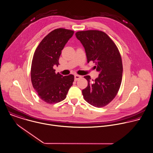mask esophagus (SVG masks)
<instances>
[{
  "instance_id": "obj_1",
  "label": "esophagus",
  "mask_w": 153,
  "mask_h": 153,
  "mask_svg": "<svg viewBox=\"0 0 153 153\" xmlns=\"http://www.w3.org/2000/svg\"><path fill=\"white\" fill-rule=\"evenodd\" d=\"M81 77H82V76H80V75H78V74H75L74 75V80H77L79 79H80Z\"/></svg>"
}]
</instances>
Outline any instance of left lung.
I'll list each match as a JSON object with an SVG mask.
<instances>
[{"label":"left lung","mask_w":153,"mask_h":153,"mask_svg":"<svg viewBox=\"0 0 153 153\" xmlns=\"http://www.w3.org/2000/svg\"><path fill=\"white\" fill-rule=\"evenodd\" d=\"M76 36L85 49L88 62L93 61L100 73L95 80L92 81L90 76L84 77L88 85L82 90L83 98L95 107H103L115 98L120 87L123 73L121 55L114 42L103 31H80Z\"/></svg>","instance_id":"obj_1"}]
</instances>
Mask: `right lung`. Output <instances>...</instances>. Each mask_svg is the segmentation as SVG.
Masks as SVG:
<instances>
[{
    "mask_svg": "<svg viewBox=\"0 0 153 153\" xmlns=\"http://www.w3.org/2000/svg\"><path fill=\"white\" fill-rule=\"evenodd\" d=\"M73 30L57 28L46 36L37 47L32 60L31 80L39 97L48 104L64 100L73 85L74 76L55 73L59 58L65 44L73 36Z\"/></svg>",
    "mask_w": 153,
    "mask_h": 153,
    "instance_id": "obj_1",
    "label": "right lung"
}]
</instances>
